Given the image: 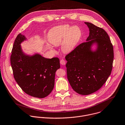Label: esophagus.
I'll return each instance as SVG.
<instances>
[{"label": "esophagus", "mask_w": 125, "mask_h": 125, "mask_svg": "<svg viewBox=\"0 0 125 125\" xmlns=\"http://www.w3.org/2000/svg\"><path fill=\"white\" fill-rule=\"evenodd\" d=\"M60 63L62 65H65L66 63V62L64 59H61L60 60Z\"/></svg>", "instance_id": "obj_1"}]
</instances>
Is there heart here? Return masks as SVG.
Returning a JSON list of instances; mask_svg holds the SVG:
<instances>
[{
  "label": "heart",
  "mask_w": 125,
  "mask_h": 125,
  "mask_svg": "<svg viewBox=\"0 0 125 125\" xmlns=\"http://www.w3.org/2000/svg\"><path fill=\"white\" fill-rule=\"evenodd\" d=\"M81 37L82 31L77 26H60L53 29L49 35V41L54 45L59 46L62 42L61 49L64 53L73 51Z\"/></svg>",
  "instance_id": "b5f03b06"
}]
</instances>
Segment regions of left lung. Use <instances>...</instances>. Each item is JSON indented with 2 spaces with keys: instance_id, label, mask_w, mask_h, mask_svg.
Wrapping results in <instances>:
<instances>
[{
  "instance_id": "8db88e82",
  "label": "left lung",
  "mask_w": 125,
  "mask_h": 125,
  "mask_svg": "<svg viewBox=\"0 0 125 125\" xmlns=\"http://www.w3.org/2000/svg\"><path fill=\"white\" fill-rule=\"evenodd\" d=\"M89 29V36L65 56L68 80L72 89L82 95L98 90L111 75L114 58V48L107 33L93 24L85 22ZM98 44L93 52L90 46Z\"/></svg>"
}]
</instances>
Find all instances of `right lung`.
Instances as JSON below:
<instances>
[{
    "label": "right lung",
    "mask_w": 125,
    "mask_h": 125,
    "mask_svg": "<svg viewBox=\"0 0 125 125\" xmlns=\"http://www.w3.org/2000/svg\"><path fill=\"white\" fill-rule=\"evenodd\" d=\"M25 40L20 33L14 42L10 58L13 77L25 93L44 98L53 89L55 72L60 68V60L57 57L46 59L39 54L25 55L20 45Z\"/></svg>",
    "instance_id": "obj_1"
}]
</instances>
